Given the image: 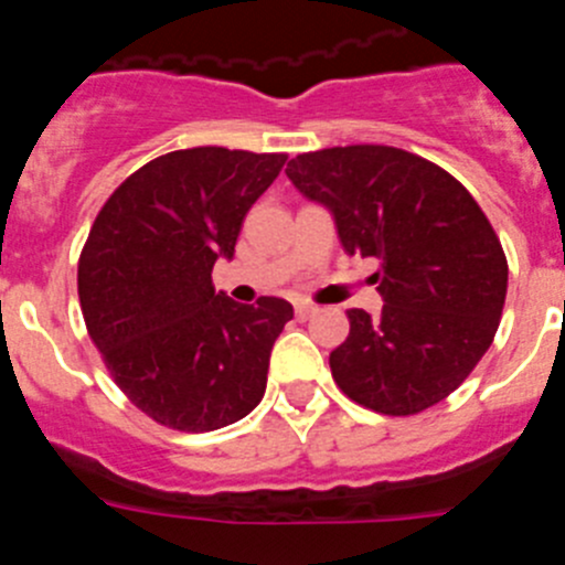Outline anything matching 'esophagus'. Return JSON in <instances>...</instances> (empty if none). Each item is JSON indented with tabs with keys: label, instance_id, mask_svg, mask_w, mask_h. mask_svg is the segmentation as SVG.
Returning a JSON list of instances; mask_svg holds the SVG:
<instances>
[{
	"label": "esophagus",
	"instance_id": "34e87169",
	"mask_svg": "<svg viewBox=\"0 0 565 565\" xmlns=\"http://www.w3.org/2000/svg\"><path fill=\"white\" fill-rule=\"evenodd\" d=\"M294 313H297V319H308V317H313V313H317V308L308 306V302H297Z\"/></svg>",
	"mask_w": 565,
	"mask_h": 565
}]
</instances>
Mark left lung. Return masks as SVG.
Segmentation results:
<instances>
[{"mask_svg": "<svg viewBox=\"0 0 565 565\" xmlns=\"http://www.w3.org/2000/svg\"><path fill=\"white\" fill-rule=\"evenodd\" d=\"M286 174L331 209L348 254L376 257L382 317L351 308L331 373L351 402L413 416L458 391L495 339L509 266L476 198L422 154L382 143L302 152Z\"/></svg>", "mask_w": 565, "mask_h": 565, "instance_id": "1", "label": "left lung"}]
</instances>
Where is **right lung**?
Instances as JSON below:
<instances>
[{"label": "right lung", "mask_w": 565, "mask_h": 565, "mask_svg": "<svg viewBox=\"0 0 565 565\" xmlns=\"http://www.w3.org/2000/svg\"><path fill=\"white\" fill-rule=\"evenodd\" d=\"M286 152L194 147L135 169L107 198L78 257L89 339L124 396L181 433L221 430L266 393L268 359L291 302L239 306L214 294L243 217Z\"/></svg>", "instance_id": "add662e5"}]
</instances>
